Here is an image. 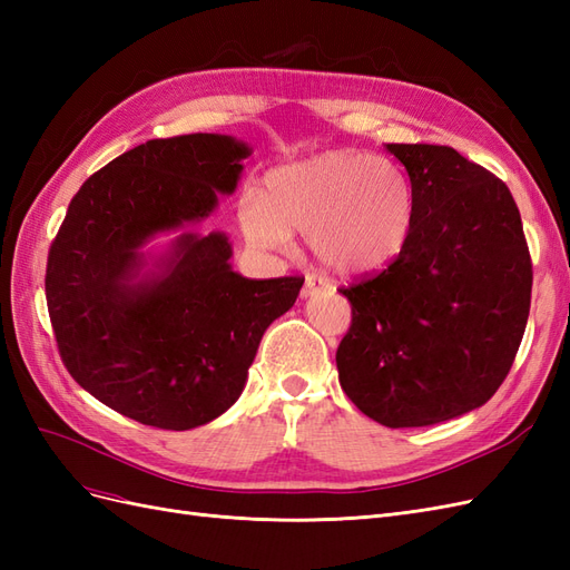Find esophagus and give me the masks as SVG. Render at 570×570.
<instances>
[{"mask_svg":"<svg viewBox=\"0 0 570 570\" xmlns=\"http://www.w3.org/2000/svg\"><path fill=\"white\" fill-rule=\"evenodd\" d=\"M323 287H325V283L321 278H316V275H306L304 287H302V297H312V295H316V292H321Z\"/></svg>","mask_w":570,"mask_h":570,"instance_id":"34e87169","label":"esophagus"}]
</instances>
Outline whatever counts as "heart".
<instances>
[{"mask_svg":"<svg viewBox=\"0 0 570 570\" xmlns=\"http://www.w3.org/2000/svg\"><path fill=\"white\" fill-rule=\"evenodd\" d=\"M247 239L287 249L292 233L312 235L314 254L340 278L383 271L404 249L413 223V189L390 159L333 149L275 168L258 199L239 206Z\"/></svg>","mask_w":570,"mask_h":570,"instance_id":"heart-1","label":"heart"}]
</instances>
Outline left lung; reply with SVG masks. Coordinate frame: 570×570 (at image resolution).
<instances>
[{"label":"left lung","instance_id":"8db88e82","mask_svg":"<svg viewBox=\"0 0 570 570\" xmlns=\"http://www.w3.org/2000/svg\"><path fill=\"white\" fill-rule=\"evenodd\" d=\"M406 168L404 249L342 287L352 325L340 385L387 428H421L485 404L504 383L530 314L532 262L509 187L452 147L387 145Z\"/></svg>","mask_w":570,"mask_h":570}]
</instances>
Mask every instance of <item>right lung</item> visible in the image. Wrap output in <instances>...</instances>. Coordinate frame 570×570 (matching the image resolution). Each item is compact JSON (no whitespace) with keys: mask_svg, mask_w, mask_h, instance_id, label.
<instances>
[{"mask_svg":"<svg viewBox=\"0 0 570 570\" xmlns=\"http://www.w3.org/2000/svg\"><path fill=\"white\" fill-rule=\"evenodd\" d=\"M252 149L230 135L149 140L82 183L47 256V308L63 366L95 400L161 430L228 411L266 327L304 278L235 273L223 233H183L157 268L154 235L209 216L235 193Z\"/></svg>","mask_w":570,"mask_h":570,"instance_id":"1","label":"right lung"}]
</instances>
